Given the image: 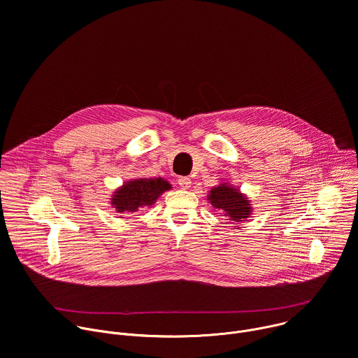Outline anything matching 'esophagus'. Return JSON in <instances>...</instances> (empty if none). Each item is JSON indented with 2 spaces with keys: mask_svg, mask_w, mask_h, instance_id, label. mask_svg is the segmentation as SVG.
I'll return each instance as SVG.
<instances>
[{
  "mask_svg": "<svg viewBox=\"0 0 358 358\" xmlns=\"http://www.w3.org/2000/svg\"><path fill=\"white\" fill-rule=\"evenodd\" d=\"M178 184H180V187H181L182 189H189L192 181H191L189 177H180V178H178Z\"/></svg>",
  "mask_w": 358,
  "mask_h": 358,
  "instance_id": "obj_1",
  "label": "esophagus"
}]
</instances>
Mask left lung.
Segmentation results:
<instances>
[{"instance_id":"8db88e82","label":"left lung","mask_w":358,"mask_h":358,"mask_svg":"<svg viewBox=\"0 0 358 358\" xmlns=\"http://www.w3.org/2000/svg\"><path fill=\"white\" fill-rule=\"evenodd\" d=\"M208 201L215 210L222 211V214L234 222H242L248 220L252 214V207L249 199L241 194V191L227 182L211 188L208 194Z\"/></svg>"}]
</instances>
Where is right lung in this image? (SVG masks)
Instances as JSON below:
<instances>
[{
	"label": "right lung",
	"mask_w": 358,
	"mask_h": 358,
	"mask_svg": "<svg viewBox=\"0 0 358 358\" xmlns=\"http://www.w3.org/2000/svg\"><path fill=\"white\" fill-rule=\"evenodd\" d=\"M169 181L159 178H138L126 181L112 196V206L122 215L137 213L140 208L151 207L157 198L170 189Z\"/></svg>",
	"instance_id": "obj_1"
}]
</instances>
